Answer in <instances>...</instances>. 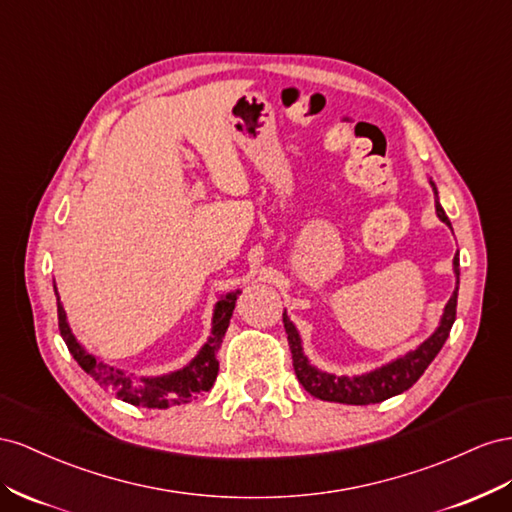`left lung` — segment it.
<instances>
[{
    "label": "left lung",
    "instance_id": "1",
    "mask_svg": "<svg viewBox=\"0 0 512 512\" xmlns=\"http://www.w3.org/2000/svg\"><path fill=\"white\" fill-rule=\"evenodd\" d=\"M435 193V212L440 216V221L450 227L448 216L442 208L440 199H437V188L429 180ZM452 272H455V291H452L450 300L444 306V313L440 317V324L433 330L429 339L422 341L412 352H407L399 358H394L382 367H377L369 373L362 375H332L317 369L311 360L306 358L300 332L294 326V321L289 319L287 311L283 313V324L287 332V341L291 349V358H294V371L298 375V382L304 386V390L313 394L315 399L321 401H334V403H347V405H369V403H382L390 397H397V394L412 388L420 375L433 362V358L440 354L444 347L450 328L455 324L457 315V294H459V253L452 259Z\"/></svg>",
    "mask_w": 512,
    "mask_h": 512
}]
</instances>
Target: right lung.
<instances>
[{
  "mask_svg": "<svg viewBox=\"0 0 512 512\" xmlns=\"http://www.w3.org/2000/svg\"><path fill=\"white\" fill-rule=\"evenodd\" d=\"M53 289L57 298V321H60L62 339L68 345V352L72 354V358L79 362V367L87 375L94 377L98 386L111 392L115 399L126 401L130 405L150 407V410H167L171 405L188 403L197 399V394L208 392L212 388L218 373L216 352L218 347H221L225 332L229 328V319L233 315V309H236V300L242 294L240 289H236L218 298L212 313L210 337L201 345L197 356L188 362L186 367L165 375L135 377L133 373L111 367V364H107L105 360H100L94 354L87 352V349L77 341L75 332H72L68 324L64 304L60 300V294H57L55 283H53Z\"/></svg>",
  "mask_w": 512,
  "mask_h": 512,
  "instance_id": "add662e5",
  "label": "right lung"
}]
</instances>
